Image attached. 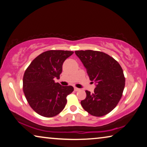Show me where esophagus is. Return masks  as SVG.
<instances>
[{
	"mask_svg": "<svg viewBox=\"0 0 147 147\" xmlns=\"http://www.w3.org/2000/svg\"><path fill=\"white\" fill-rule=\"evenodd\" d=\"M74 91H78V90H80V89H78V88H77V87H74Z\"/></svg>",
	"mask_w": 147,
	"mask_h": 147,
	"instance_id": "1",
	"label": "esophagus"
}]
</instances>
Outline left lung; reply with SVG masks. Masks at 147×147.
<instances>
[{
  "mask_svg": "<svg viewBox=\"0 0 147 147\" xmlns=\"http://www.w3.org/2000/svg\"><path fill=\"white\" fill-rule=\"evenodd\" d=\"M92 83L94 92L85 90L86 98L81 101L85 111L94 116H103L118 105L122 96L125 79L119 63L107 54L96 51H76Z\"/></svg>",
  "mask_w": 147,
  "mask_h": 147,
  "instance_id": "1",
  "label": "left lung"
}]
</instances>
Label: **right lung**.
Returning <instances> with one entry per match:
<instances>
[{"label": "right lung", "mask_w": 147, "mask_h": 147, "mask_svg": "<svg viewBox=\"0 0 147 147\" xmlns=\"http://www.w3.org/2000/svg\"><path fill=\"white\" fill-rule=\"evenodd\" d=\"M74 53L62 50L47 51L32 61L23 77V90L28 103L40 116L51 118L64 109L67 96L73 87L55 83L59 79L64 61Z\"/></svg>", "instance_id": "obj_1"}]
</instances>
